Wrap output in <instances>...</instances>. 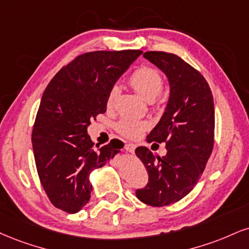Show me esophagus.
I'll return each instance as SVG.
<instances>
[{"label":"esophagus","mask_w":249,"mask_h":249,"mask_svg":"<svg viewBox=\"0 0 249 249\" xmlns=\"http://www.w3.org/2000/svg\"><path fill=\"white\" fill-rule=\"evenodd\" d=\"M125 151L128 152V153H134V151H136V145L134 143H125Z\"/></svg>","instance_id":"obj_1"}]
</instances>
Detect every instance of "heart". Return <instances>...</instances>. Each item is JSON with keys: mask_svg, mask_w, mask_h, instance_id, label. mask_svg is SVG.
Listing matches in <instances>:
<instances>
[{"mask_svg": "<svg viewBox=\"0 0 249 249\" xmlns=\"http://www.w3.org/2000/svg\"><path fill=\"white\" fill-rule=\"evenodd\" d=\"M128 82H130L131 87L136 90L137 94L147 102L154 101L162 90L163 87L162 75L157 70L151 67H142L137 70L130 76ZM118 94L119 88L117 86L110 89L107 98V107H111L115 104ZM147 127L148 124L146 122H136L130 121V119H122L117 125V130L123 136L130 138V139H136Z\"/></svg>", "mask_w": 249, "mask_h": 249, "instance_id": "b5f03b06", "label": "heart"}]
</instances>
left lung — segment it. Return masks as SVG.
Segmentation results:
<instances>
[{
	"label": "left lung",
	"mask_w": 249,
	"mask_h": 249,
	"mask_svg": "<svg viewBox=\"0 0 249 249\" xmlns=\"http://www.w3.org/2000/svg\"><path fill=\"white\" fill-rule=\"evenodd\" d=\"M143 58L168 80L164 112L147 136L148 142L166 143L167 154L160 158L145 146L136 149L149 176L136 195L147 205L166 206L187 196L204 172L213 148V97L202 74L176 54L145 52Z\"/></svg>",
	"instance_id": "left-lung-1"
}]
</instances>
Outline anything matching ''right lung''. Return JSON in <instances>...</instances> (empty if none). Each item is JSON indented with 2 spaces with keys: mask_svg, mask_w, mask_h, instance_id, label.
<instances>
[{
  "mask_svg": "<svg viewBox=\"0 0 249 249\" xmlns=\"http://www.w3.org/2000/svg\"><path fill=\"white\" fill-rule=\"evenodd\" d=\"M142 51L85 53L60 70L45 89L32 132L37 172L55 208L76 213L90 199V173L121 153L109 145L95 148L91 119L107 111V98Z\"/></svg>",
  "mask_w": 249,
  "mask_h": 249,
  "instance_id": "1",
  "label": "right lung"
}]
</instances>
